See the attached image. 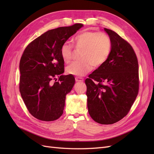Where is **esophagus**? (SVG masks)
I'll return each instance as SVG.
<instances>
[{"mask_svg": "<svg viewBox=\"0 0 154 154\" xmlns=\"http://www.w3.org/2000/svg\"><path fill=\"white\" fill-rule=\"evenodd\" d=\"M75 80L76 82H83V79L81 77H76Z\"/></svg>", "mask_w": 154, "mask_h": 154, "instance_id": "1", "label": "esophagus"}]
</instances>
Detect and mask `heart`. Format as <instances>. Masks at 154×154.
Masks as SVG:
<instances>
[{"instance_id":"b5f03b06","label":"heart","mask_w":154,"mask_h":154,"mask_svg":"<svg viewBox=\"0 0 154 154\" xmlns=\"http://www.w3.org/2000/svg\"><path fill=\"white\" fill-rule=\"evenodd\" d=\"M73 44L77 49H82L81 61L73 62L66 67L67 74L83 76L94 67L102 66L108 59L112 48L111 40L108 35L103 32L83 31L73 39ZM60 55L66 63L72 58V48L67 42L62 45Z\"/></svg>"}]
</instances>
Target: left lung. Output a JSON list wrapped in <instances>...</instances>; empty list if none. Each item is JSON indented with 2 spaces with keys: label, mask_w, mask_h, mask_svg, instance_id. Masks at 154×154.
Returning a JSON list of instances; mask_svg holds the SVG:
<instances>
[{
  "label": "left lung",
  "mask_w": 154,
  "mask_h": 154,
  "mask_svg": "<svg viewBox=\"0 0 154 154\" xmlns=\"http://www.w3.org/2000/svg\"><path fill=\"white\" fill-rule=\"evenodd\" d=\"M104 30L111 40V51L106 61L86 79V95L92 119L102 125H110L128 114L136 98L139 67L130 44L116 32Z\"/></svg>",
  "instance_id": "left-lung-1"
}]
</instances>
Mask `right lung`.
Masks as SVG:
<instances>
[{"mask_svg":"<svg viewBox=\"0 0 154 154\" xmlns=\"http://www.w3.org/2000/svg\"><path fill=\"white\" fill-rule=\"evenodd\" d=\"M83 26L76 24L49 30L27 46L20 61V94L30 114L51 122L63 112L66 95L75 83L72 75H63V44ZM59 80L57 82L56 77ZM53 79H56L54 82Z\"/></svg>","mask_w":154,"mask_h":154,"instance_id":"1","label":"right lung"}]
</instances>
